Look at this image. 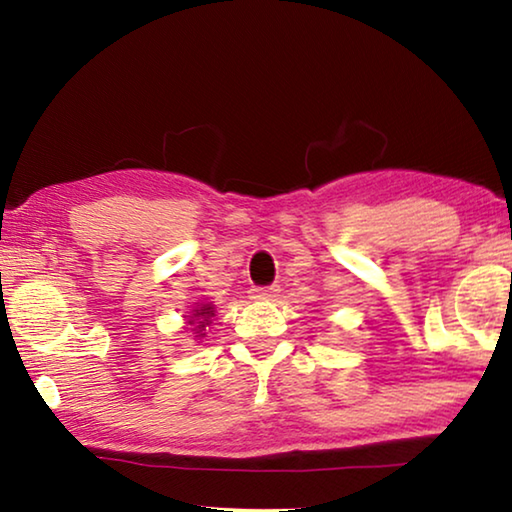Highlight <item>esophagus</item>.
<instances>
[{
	"instance_id": "esophagus-1",
	"label": "esophagus",
	"mask_w": 512,
	"mask_h": 512,
	"mask_svg": "<svg viewBox=\"0 0 512 512\" xmlns=\"http://www.w3.org/2000/svg\"><path fill=\"white\" fill-rule=\"evenodd\" d=\"M277 293H280V287H277V284H271V287H253V289H250V298H253V300H273Z\"/></svg>"
}]
</instances>
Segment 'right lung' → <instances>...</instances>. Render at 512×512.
I'll list each match as a JSON object with an SVG mask.
<instances>
[{
  "label": "right lung",
  "instance_id": "right-lung-1",
  "mask_svg": "<svg viewBox=\"0 0 512 512\" xmlns=\"http://www.w3.org/2000/svg\"><path fill=\"white\" fill-rule=\"evenodd\" d=\"M194 311H196V314L192 318H203V320H198V323H201V325H198V329H203L207 325L205 320L212 316V305H203L201 309H194Z\"/></svg>",
  "mask_w": 512,
  "mask_h": 512
}]
</instances>
